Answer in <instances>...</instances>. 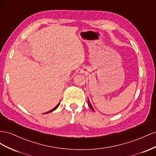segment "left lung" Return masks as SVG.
<instances>
[{"mask_svg": "<svg viewBox=\"0 0 156 156\" xmlns=\"http://www.w3.org/2000/svg\"><path fill=\"white\" fill-rule=\"evenodd\" d=\"M87 103H88V105H89V106H90V108L92 110H93V111H95V110L93 109V106H92V105H91V103H90V100H89V99H88V101H87Z\"/></svg>", "mask_w": 156, "mask_h": 156, "instance_id": "obj_1", "label": "left lung"}]
</instances>
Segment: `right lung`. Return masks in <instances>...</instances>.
Returning a JSON list of instances; mask_svg holds the SVG:
<instances>
[{"label": "right lung", "mask_w": 156, "mask_h": 156, "mask_svg": "<svg viewBox=\"0 0 156 156\" xmlns=\"http://www.w3.org/2000/svg\"><path fill=\"white\" fill-rule=\"evenodd\" d=\"M59 105H60V102H59V103H58V104H57V106H55V108H53V109H52V110H50V111H49V112H46V114H48V113H49V112H53V110H55V109H56V108H57V107H58V106H59ZM44 114H45V113H44Z\"/></svg>", "instance_id": "1"}]
</instances>
